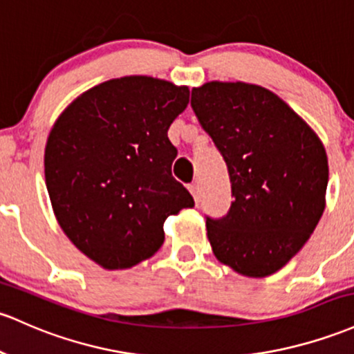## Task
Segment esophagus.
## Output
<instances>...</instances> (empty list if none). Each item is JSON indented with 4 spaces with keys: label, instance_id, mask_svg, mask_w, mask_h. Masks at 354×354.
I'll return each instance as SVG.
<instances>
[{
    "label": "esophagus",
    "instance_id": "1",
    "mask_svg": "<svg viewBox=\"0 0 354 354\" xmlns=\"http://www.w3.org/2000/svg\"><path fill=\"white\" fill-rule=\"evenodd\" d=\"M188 189H189V193H192V195H193V200H195V203H196V205L200 203V198H201L200 186H198L196 183H192V185L188 186Z\"/></svg>",
    "mask_w": 354,
    "mask_h": 354
}]
</instances>
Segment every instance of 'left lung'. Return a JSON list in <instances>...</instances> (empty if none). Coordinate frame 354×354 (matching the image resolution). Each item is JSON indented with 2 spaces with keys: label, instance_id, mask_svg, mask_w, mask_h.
<instances>
[{
  "label": "left lung",
  "instance_id": "left-lung-1",
  "mask_svg": "<svg viewBox=\"0 0 354 354\" xmlns=\"http://www.w3.org/2000/svg\"><path fill=\"white\" fill-rule=\"evenodd\" d=\"M192 107L227 162L235 196L225 218L207 220L213 254L243 277L275 274L324 212V145L289 104L255 84L212 80L193 88Z\"/></svg>",
  "mask_w": 354,
  "mask_h": 354
}]
</instances>
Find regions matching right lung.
Wrapping results in <instances>:
<instances>
[{"instance_id":"right-lung-1","label":"right lung","mask_w":354,"mask_h":354,"mask_svg":"<svg viewBox=\"0 0 354 354\" xmlns=\"http://www.w3.org/2000/svg\"><path fill=\"white\" fill-rule=\"evenodd\" d=\"M189 88L127 75L88 88L64 109L45 146V183L55 218L80 252L106 270L153 257L169 215L193 198L171 174L168 129Z\"/></svg>"}]
</instances>
